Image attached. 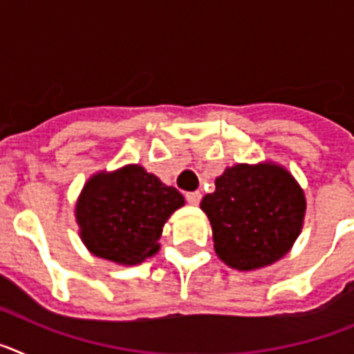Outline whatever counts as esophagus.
Returning <instances> with one entry per match:
<instances>
[{"label": "esophagus", "instance_id": "esophagus-1", "mask_svg": "<svg viewBox=\"0 0 354 354\" xmlns=\"http://www.w3.org/2000/svg\"><path fill=\"white\" fill-rule=\"evenodd\" d=\"M186 200L189 202L192 205H198L200 200H202V193L200 192H192V193H186Z\"/></svg>", "mask_w": 354, "mask_h": 354}]
</instances>
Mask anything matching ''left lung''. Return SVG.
<instances>
[{"instance_id": "1", "label": "left lung", "mask_w": 354, "mask_h": 354, "mask_svg": "<svg viewBox=\"0 0 354 354\" xmlns=\"http://www.w3.org/2000/svg\"><path fill=\"white\" fill-rule=\"evenodd\" d=\"M200 202L212 228L216 255L232 270L274 264L301 234L306 212L303 187L273 161L237 162L214 180Z\"/></svg>"}]
</instances>
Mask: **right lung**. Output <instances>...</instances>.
Returning <instances> with one entry per match:
<instances>
[{
	"label": "right lung",
	"instance_id": "obj_1",
	"mask_svg": "<svg viewBox=\"0 0 354 354\" xmlns=\"http://www.w3.org/2000/svg\"><path fill=\"white\" fill-rule=\"evenodd\" d=\"M184 196L142 165L93 174L77 196L74 216L83 245L118 266L142 264L159 252L162 227Z\"/></svg>",
	"mask_w": 354,
	"mask_h": 354
}]
</instances>
